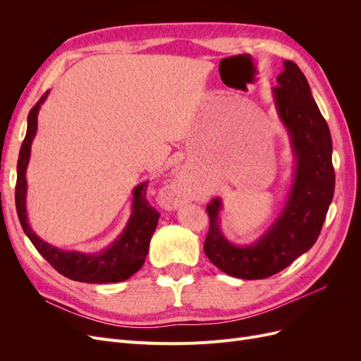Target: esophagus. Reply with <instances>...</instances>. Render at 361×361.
<instances>
[{
	"label": "esophagus",
	"instance_id": "34e87169",
	"mask_svg": "<svg viewBox=\"0 0 361 361\" xmlns=\"http://www.w3.org/2000/svg\"><path fill=\"white\" fill-rule=\"evenodd\" d=\"M185 199V188L182 183H173L167 190V204L170 207L179 206Z\"/></svg>",
	"mask_w": 361,
	"mask_h": 361
}]
</instances>
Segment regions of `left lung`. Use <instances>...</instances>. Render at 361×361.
<instances>
[{
    "mask_svg": "<svg viewBox=\"0 0 361 361\" xmlns=\"http://www.w3.org/2000/svg\"><path fill=\"white\" fill-rule=\"evenodd\" d=\"M277 82L272 94L297 158L285 207L264 236L241 247L228 243L220 231L221 200L215 197L206 206L209 232L203 245L204 255L218 269L236 279L271 277L310 250L321 233L334 194L331 134L307 80L297 64L286 60Z\"/></svg>",
    "mask_w": 361,
    "mask_h": 361,
    "instance_id": "obj_1",
    "label": "left lung"
}]
</instances>
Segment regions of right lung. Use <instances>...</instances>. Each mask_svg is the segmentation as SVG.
<instances>
[{"mask_svg": "<svg viewBox=\"0 0 361 361\" xmlns=\"http://www.w3.org/2000/svg\"><path fill=\"white\" fill-rule=\"evenodd\" d=\"M49 92L43 94L39 102L31 108L28 114V125L24 143L20 146L18 158V179H16V211L20 226H23L25 235L30 238L32 245L39 253L45 257L49 264L56 268L61 276L75 281L82 283H117L134 276L135 272L143 267L145 259L149 251V244L152 235H154L159 214L152 207L146 199L147 182L140 183L134 190L133 199V214L129 221L116 241L102 250L101 253L85 255L78 251H66L54 247L40 239L31 231L27 218V179L25 171L30 161V152L32 138L37 130V114L40 105L45 102Z\"/></svg>", "mask_w": 361, "mask_h": 361, "instance_id": "add662e5", "label": "right lung"}]
</instances>
